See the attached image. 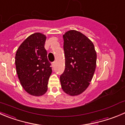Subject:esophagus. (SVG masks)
I'll return each instance as SVG.
<instances>
[{"label":"esophagus","mask_w":125,"mask_h":125,"mask_svg":"<svg viewBox=\"0 0 125 125\" xmlns=\"http://www.w3.org/2000/svg\"><path fill=\"white\" fill-rule=\"evenodd\" d=\"M55 66V62H53V63H52V67H54Z\"/></svg>","instance_id":"obj_1"}]
</instances>
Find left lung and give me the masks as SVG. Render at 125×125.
Segmentation results:
<instances>
[{
    "mask_svg": "<svg viewBox=\"0 0 125 125\" xmlns=\"http://www.w3.org/2000/svg\"><path fill=\"white\" fill-rule=\"evenodd\" d=\"M65 70L60 76L62 89L71 96L82 93L91 81L96 67L97 54L92 42L75 30L63 35Z\"/></svg>",
    "mask_w": 125,
    "mask_h": 125,
    "instance_id": "obj_1",
    "label": "left lung"
}]
</instances>
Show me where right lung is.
Returning a JSON list of instances; mask_svg holds the SVG:
<instances>
[{
	"mask_svg": "<svg viewBox=\"0 0 125 125\" xmlns=\"http://www.w3.org/2000/svg\"><path fill=\"white\" fill-rule=\"evenodd\" d=\"M46 36L37 32L20 45L15 56L16 72L22 88L32 96L44 94L52 72L44 46Z\"/></svg>",
	"mask_w": 125,
	"mask_h": 125,
	"instance_id": "1",
	"label": "right lung"
}]
</instances>
